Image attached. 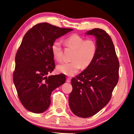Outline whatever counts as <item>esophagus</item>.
I'll use <instances>...</instances> for the list:
<instances>
[{
    "mask_svg": "<svg viewBox=\"0 0 134 134\" xmlns=\"http://www.w3.org/2000/svg\"><path fill=\"white\" fill-rule=\"evenodd\" d=\"M70 81H71V78H70V77H67V82H70Z\"/></svg>",
    "mask_w": 134,
    "mask_h": 134,
    "instance_id": "esophagus-1",
    "label": "esophagus"
}]
</instances>
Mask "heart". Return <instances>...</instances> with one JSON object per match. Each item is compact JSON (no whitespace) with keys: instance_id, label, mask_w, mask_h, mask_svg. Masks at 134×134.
Instances as JSON below:
<instances>
[{"instance_id":"1","label":"heart","mask_w":134,"mask_h":134,"mask_svg":"<svg viewBox=\"0 0 134 134\" xmlns=\"http://www.w3.org/2000/svg\"><path fill=\"white\" fill-rule=\"evenodd\" d=\"M64 44L67 47L74 50L72 56V62L63 63L57 67L60 73L72 76L81 69L88 67L96 56L98 46L96 41L92 38L86 39L77 34H74L64 40ZM51 50L53 57L58 62L63 59V47L62 43L55 41L52 44Z\"/></svg>"}]
</instances>
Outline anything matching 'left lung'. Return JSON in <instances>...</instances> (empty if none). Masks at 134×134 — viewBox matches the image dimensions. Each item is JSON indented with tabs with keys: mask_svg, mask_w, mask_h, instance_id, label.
<instances>
[{
	"mask_svg": "<svg viewBox=\"0 0 134 134\" xmlns=\"http://www.w3.org/2000/svg\"><path fill=\"white\" fill-rule=\"evenodd\" d=\"M86 34L96 37L98 50L91 64L71 79L69 105L75 115L88 118L110 101L118 83L120 63L110 36L105 30L94 29Z\"/></svg>",
	"mask_w": 134,
	"mask_h": 134,
	"instance_id": "obj_1",
	"label": "left lung"
}]
</instances>
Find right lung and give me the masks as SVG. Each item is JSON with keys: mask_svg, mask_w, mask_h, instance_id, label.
<instances>
[{"mask_svg": "<svg viewBox=\"0 0 134 134\" xmlns=\"http://www.w3.org/2000/svg\"><path fill=\"white\" fill-rule=\"evenodd\" d=\"M72 30L41 23L24 36L16 54L13 79L19 98L29 111H45L52 91L65 82L63 74L47 76L55 68L51 47L57 38Z\"/></svg>", "mask_w": 134, "mask_h": 134, "instance_id": "obj_1", "label": "right lung"}]
</instances>
